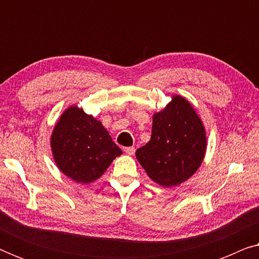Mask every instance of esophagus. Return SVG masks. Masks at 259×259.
<instances>
[{"label":"esophagus","instance_id":"obj_1","mask_svg":"<svg viewBox=\"0 0 259 259\" xmlns=\"http://www.w3.org/2000/svg\"><path fill=\"white\" fill-rule=\"evenodd\" d=\"M123 152L128 155H133L134 152H136V148L134 147H123Z\"/></svg>","mask_w":259,"mask_h":259}]
</instances>
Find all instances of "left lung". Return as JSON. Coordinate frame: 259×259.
<instances>
[{
    "label": "left lung",
    "instance_id": "left-lung-1",
    "mask_svg": "<svg viewBox=\"0 0 259 259\" xmlns=\"http://www.w3.org/2000/svg\"><path fill=\"white\" fill-rule=\"evenodd\" d=\"M206 133L192 105L175 95L153 114L151 140L136 152L148 177L164 187L178 186L193 176L204 160Z\"/></svg>",
    "mask_w": 259,
    "mask_h": 259
}]
</instances>
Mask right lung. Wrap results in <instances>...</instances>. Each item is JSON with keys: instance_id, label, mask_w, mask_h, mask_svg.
I'll return each instance as SVG.
<instances>
[{"instance_id": "1", "label": "right lung", "mask_w": 259, "mask_h": 259, "mask_svg": "<svg viewBox=\"0 0 259 259\" xmlns=\"http://www.w3.org/2000/svg\"><path fill=\"white\" fill-rule=\"evenodd\" d=\"M51 146L63 175L82 184L100 178L112 161L122 154L102 123L76 106H70L59 118Z\"/></svg>"}]
</instances>
